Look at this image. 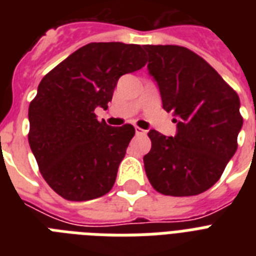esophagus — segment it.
Masks as SVG:
<instances>
[{"label":"esophagus","instance_id":"34e87169","mask_svg":"<svg viewBox=\"0 0 256 256\" xmlns=\"http://www.w3.org/2000/svg\"><path fill=\"white\" fill-rule=\"evenodd\" d=\"M136 132L138 134V136H144L146 134V130H144V128H138V126H136Z\"/></svg>","mask_w":256,"mask_h":256}]
</instances>
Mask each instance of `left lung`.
<instances>
[{"label":"left lung","mask_w":256,"mask_h":256,"mask_svg":"<svg viewBox=\"0 0 256 256\" xmlns=\"http://www.w3.org/2000/svg\"><path fill=\"white\" fill-rule=\"evenodd\" d=\"M148 73L162 104L175 116V136L148 132L144 170L158 192L191 196L218 182L238 148L243 124L239 96L214 68L187 48L146 45Z\"/></svg>","instance_id":"left-lung-1"}]
</instances>
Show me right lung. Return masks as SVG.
Here are the masks:
<instances>
[{
	"mask_svg": "<svg viewBox=\"0 0 256 256\" xmlns=\"http://www.w3.org/2000/svg\"><path fill=\"white\" fill-rule=\"evenodd\" d=\"M146 65L140 45L92 42L46 74L29 104V144L46 183L62 198L82 202L108 194L130 140L132 124L96 120L120 76Z\"/></svg>",
	"mask_w": 256,
	"mask_h": 256,
	"instance_id": "obj_1",
	"label": "right lung"
}]
</instances>
